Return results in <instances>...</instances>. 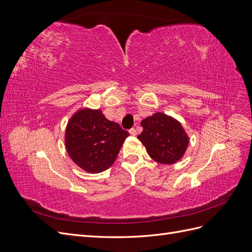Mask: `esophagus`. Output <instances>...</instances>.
I'll list each match as a JSON object with an SVG mask.
<instances>
[{
	"instance_id": "obj_1",
	"label": "esophagus",
	"mask_w": 252,
	"mask_h": 252,
	"mask_svg": "<svg viewBox=\"0 0 252 252\" xmlns=\"http://www.w3.org/2000/svg\"><path fill=\"white\" fill-rule=\"evenodd\" d=\"M129 133H130L131 135H135V134H136V130H135L134 128H131L130 130H129Z\"/></svg>"
}]
</instances>
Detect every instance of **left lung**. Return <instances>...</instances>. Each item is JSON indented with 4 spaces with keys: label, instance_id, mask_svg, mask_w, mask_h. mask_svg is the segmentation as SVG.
Masks as SVG:
<instances>
[{
    "label": "left lung",
    "instance_id": "left-lung-1",
    "mask_svg": "<svg viewBox=\"0 0 252 252\" xmlns=\"http://www.w3.org/2000/svg\"><path fill=\"white\" fill-rule=\"evenodd\" d=\"M143 131L138 139L149 157L159 164H174L184 156L189 138L178 120L162 112L141 122Z\"/></svg>",
    "mask_w": 252,
    "mask_h": 252
}]
</instances>
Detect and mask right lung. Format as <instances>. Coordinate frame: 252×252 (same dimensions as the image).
I'll use <instances>...</instances> for the list:
<instances>
[{"label": "right lung", "mask_w": 252, "mask_h": 252, "mask_svg": "<svg viewBox=\"0 0 252 252\" xmlns=\"http://www.w3.org/2000/svg\"><path fill=\"white\" fill-rule=\"evenodd\" d=\"M128 135L118 123L106 119L102 110L82 108L68 121L65 147L80 168L98 173L114 163Z\"/></svg>", "instance_id": "obj_1"}]
</instances>
